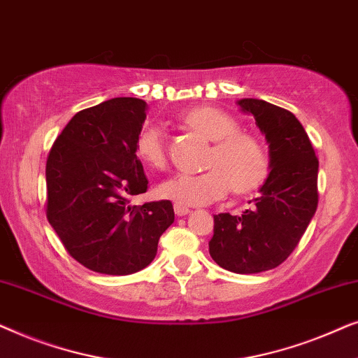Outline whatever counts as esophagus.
Masks as SVG:
<instances>
[{
  "label": "esophagus",
  "instance_id": "obj_1",
  "mask_svg": "<svg viewBox=\"0 0 358 358\" xmlns=\"http://www.w3.org/2000/svg\"><path fill=\"white\" fill-rule=\"evenodd\" d=\"M174 212L178 217H184V215L190 213V208L187 205H180V203H174Z\"/></svg>",
  "mask_w": 358,
  "mask_h": 358
}]
</instances>
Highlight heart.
Wrapping results in <instances>:
<instances>
[{"label": "heart", "mask_w": 358, "mask_h": 358, "mask_svg": "<svg viewBox=\"0 0 358 358\" xmlns=\"http://www.w3.org/2000/svg\"><path fill=\"white\" fill-rule=\"evenodd\" d=\"M182 122L203 138L213 141L208 155V171L200 174L176 173L158 185V195L180 205L212 203L223 199L229 187L246 194L256 190L267 179L271 161L264 145L256 136L239 131L238 122L227 112L212 106H199L185 110ZM136 156L150 168H163L166 163L164 130L148 122L135 140Z\"/></svg>", "instance_id": "1"}]
</instances>
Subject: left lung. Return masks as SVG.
Returning <instances> with one entry per match:
<instances>
[{
    "mask_svg": "<svg viewBox=\"0 0 358 358\" xmlns=\"http://www.w3.org/2000/svg\"><path fill=\"white\" fill-rule=\"evenodd\" d=\"M268 145L271 173L254 207L241 215H213L210 256L234 273L271 271L290 256L317 208V158L300 120L262 99H239Z\"/></svg>",
    "mask_w": 358,
    "mask_h": 358,
    "instance_id": "1",
    "label": "left lung"
}]
</instances>
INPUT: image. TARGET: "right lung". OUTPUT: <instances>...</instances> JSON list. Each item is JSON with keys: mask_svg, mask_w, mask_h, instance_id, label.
Wrapping results in <instances>:
<instances>
[{"mask_svg": "<svg viewBox=\"0 0 358 358\" xmlns=\"http://www.w3.org/2000/svg\"><path fill=\"white\" fill-rule=\"evenodd\" d=\"M146 102L114 97L68 122L47 159V218L73 259L90 271L129 275L150 266L174 223L169 200L131 205L148 189L135 140Z\"/></svg>", "mask_w": 358, "mask_h": 358, "instance_id": "add662e5", "label": "right lung"}]
</instances>
